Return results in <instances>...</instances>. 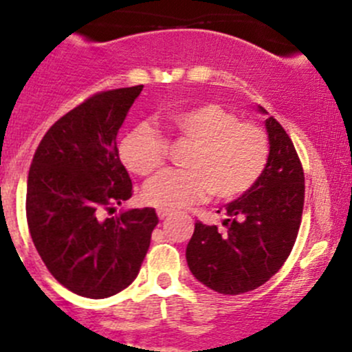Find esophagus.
<instances>
[{
	"instance_id": "1",
	"label": "esophagus",
	"mask_w": 352,
	"mask_h": 352,
	"mask_svg": "<svg viewBox=\"0 0 352 352\" xmlns=\"http://www.w3.org/2000/svg\"><path fill=\"white\" fill-rule=\"evenodd\" d=\"M156 213H158L160 220H165V218H168L170 214H172V211H170V210H163V208H158V211H156Z\"/></svg>"
}]
</instances>
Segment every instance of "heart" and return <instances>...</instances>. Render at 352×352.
<instances>
[{
	"mask_svg": "<svg viewBox=\"0 0 352 352\" xmlns=\"http://www.w3.org/2000/svg\"><path fill=\"white\" fill-rule=\"evenodd\" d=\"M170 127L192 142L187 170H166L144 187V199L163 210H177L213 194L235 199L248 192L267 168L270 141L252 122L214 103H203L168 115ZM120 160L135 175H151L162 168L166 155L163 135L149 124H138L122 138Z\"/></svg>",
	"mask_w": 352,
	"mask_h": 352,
	"instance_id": "obj_1",
	"label": "heart"
}]
</instances>
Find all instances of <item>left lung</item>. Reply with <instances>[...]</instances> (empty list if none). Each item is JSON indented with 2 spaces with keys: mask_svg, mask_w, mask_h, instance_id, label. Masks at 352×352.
<instances>
[{
  "mask_svg": "<svg viewBox=\"0 0 352 352\" xmlns=\"http://www.w3.org/2000/svg\"><path fill=\"white\" fill-rule=\"evenodd\" d=\"M258 110L267 115L265 108ZM265 129L267 168L248 192L225 204L227 232L197 221L186 249L190 274L220 294H244L270 280L291 254L301 225L305 173L299 156L274 117L265 120Z\"/></svg>",
  "mask_w": 352,
  "mask_h": 352,
  "instance_id": "8db88e82",
  "label": "left lung"
}]
</instances>
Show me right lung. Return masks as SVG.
<instances>
[{
    "instance_id": "add662e5",
    "label": "right lung",
    "mask_w": 352,
    "mask_h": 352,
    "mask_svg": "<svg viewBox=\"0 0 352 352\" xmlns=\"http://www.w3.org/2000/svg\"><path fill=\"white\" fill-rule=\"evenodd\" d=\"M142 85L98 93L54 122L36 149L27 180V223L50 274L68 291L103 299L138 277L158 225L155 208L111 218L132 196L117 134Z\"/></svg>"
}]
</instances>
